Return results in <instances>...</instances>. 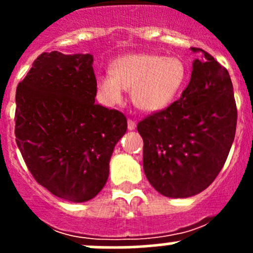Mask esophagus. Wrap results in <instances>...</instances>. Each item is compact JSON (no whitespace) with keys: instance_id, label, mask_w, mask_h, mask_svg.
<instances>
[{"instance_id":"esophagus-1","label":"esophagus","mask_w":253,"mask_h":253,"mask_svg":"<svg viewBox=\"0 0 253 253\" xmlns=\"http://www.w3.org/2000/svg\"><path fill=\"white\" fill-rule=\"evenodd\" d=\"M127 128H128L129 131H133V129L136 128V122H134L132 119L127 120Z\"/></svg>"}]
</instances>
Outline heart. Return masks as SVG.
<instances>
[{"label":"heart","mask_w":253,"mask_h":253,"mask_svg":"<svg viewBox=\"0 0 253 253\" xmlns=\"http://www.w3.org/2000/svg\"><path fill=\"white\" fill-rule=\"evenodd\" d=\"M187 75L185 62L176 56L129 53L111 63L110 76L98 77L96 88L105 105H121L124 90H128L134 106L150 114L164 110L175 100Z\"/></svg>","instance_id":"heart-1"}]
</instances>
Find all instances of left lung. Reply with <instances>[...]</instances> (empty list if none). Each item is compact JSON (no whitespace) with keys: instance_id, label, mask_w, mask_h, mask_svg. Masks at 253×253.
<instances>
[{"instance_id":"8db88e82","label":"left lung","mask_w":253,"mask_h":253,"mask_svg":"<svg viewBox=\"0 0 253 253\" xmlns=\"http://www.w3.org/2000/svg\"><path fill=\"white\" fill-rule=\"evenodd\" d=\"M180 99L138 122L143 169L163 196L187 198L206 190L226 162L237 110L226 68L202 48Z\"/></svg>"}]
</instances>
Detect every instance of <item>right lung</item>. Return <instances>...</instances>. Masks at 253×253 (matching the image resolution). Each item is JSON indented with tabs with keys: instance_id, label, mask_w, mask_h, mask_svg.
Returning a JSON list of instances; mask_svg holds the SVG:
<instances>
[{
	"instance_id": "add662e5",
	"label": "right lung",
	"mask_w": 253,
	"mask_h": 253,
	"mask_svg": "<svg viewBox=\"0 0 253 253\" xmlns=\"http://www.w3.org/2000/svg\"><path fill=\"white\" fill-rule=\"evenodd\" d=\"M95 96L90 53H42L17 86L14 133L23 159L38 183L70 202L103 190L127 129L126 116Z\"/></svg>"
}]
</instances>
